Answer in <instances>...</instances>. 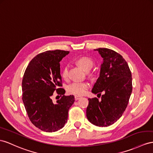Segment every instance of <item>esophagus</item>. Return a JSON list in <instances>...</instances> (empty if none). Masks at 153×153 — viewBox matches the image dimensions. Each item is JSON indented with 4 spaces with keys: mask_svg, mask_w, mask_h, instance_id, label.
Returning a JSON list of instances; mask_svg holds the SVG:
<instances>
[{
    "mask_svg": "<svg viewBox=\"0 0 153 153\" xmlns=\"http://www.w3.org/2000/svg\"><path fill=\"white\" fill-rule=\"evenodd\" d=\"M81 97V96H77V95H76L75 96H74V98H75V100H79V98Z\"/></svg>",
    "mask_w": 153,
    "mask_h": 153,
    "instance_id": "34e87169",
    "label": "esophagus"
}]
</instances>
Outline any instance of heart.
Returning <instances> with one entry per match:
<instances>
[{
  "label": "heart",
  "instance_id": "obj_1",
  "mask_svg": "<svg viewBox=\"0 0 153 153\" xmlns=\"http://www.w3.org/2000/svg\"><path fill=\"white\" fill-rule=\"evenodd\" d=\"M76 63L78 66L83 69L85 71H88L91 70L94 65V61L91 57L87 56H81L78 57L76 61ZM61 76L64 80H66L68 77V68L67 66H64L61 71ZM90 87V85L87 81L82 82H74L67 87V91L71 94L77 96L83 95Z\"/></svg>",
  "mask_w": 153,
  "mask_h": 153
}]
</instances>
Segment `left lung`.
I'll return each instance as SVG.
<instances>
[{
  "label": "left lung",
  "instance_id": "8db88e82",
  "mask_svg": "<svg viewBox=\"0 0 153 153\" xmlns=\"http://www.w3.org/2000/svg\"><path fill=\"white\" fill-rule=\"evenodd\" d=\"M103 58L100 74L94 85L92 92L101 96L88 98L87 117L89 121L98 127H107L115 123L122 116L130 98L132 90V75L127 62L115 51L100 48Z\"/></svg>",
  "mask_w": 153,
  "mask_h": 153
}]
</instances>
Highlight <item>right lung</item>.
Listing matches in <instances>:
<instances>
[{"label": "right lung", "instance_id": "obj_1", "mask_svg": "<svg viewBox=\"0 0 153 153\" xmlns=\"http://www.w3.org/2000/svg\"><path fill=\"white\" fill-rule=\"evenodd\" d=\"M68 51L48 50L39 53L30 62L22 82V99L29 119L42 131L53 132L65 126L68 110L75 99L65 96L60 74V63ZM54 91L62 95L53 104L51 99Z\"/></svg>", "mask_w": 153, "mask_h": 153}]
</instances>
